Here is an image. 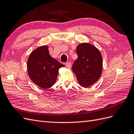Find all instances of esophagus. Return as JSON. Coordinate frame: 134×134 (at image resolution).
<instances>
[{
  "instance_id": "1",
  "label": "esophagus",
  "mask_w": 134,
  "mask_h": 134,
  "mask_svg": "<svg viewBox=\"0 0 134 134\" xmlns=\"http://www.w3.org/2000/svg\"><path fill=\"white\" fill-rule=\"evenodd\" d=\"M66 66L68 68H70L71 66V63L70 62H68L67 63H66Z\"/></svg>"
}]
</instances>
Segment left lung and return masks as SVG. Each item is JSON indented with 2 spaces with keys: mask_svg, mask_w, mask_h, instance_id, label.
<instances>
[{
  "mask_svg": "<svg viewBox=\"0 0 134 134\" xmlns=\"http://www.w3.org/2000/svg\"><path fill=\"white\" fill-rule=\"evenodd\" d=\"M78 58L72 66L81 86L88 87L95 83L102 74V58L100 52L89 43H81L76 47Z\"/></svg>",
  "mask_w": 134,
  "mask_h": 134,
  "instance_id": "1",
  "label": "left lung"
}]
</instances>
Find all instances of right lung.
I'll list each match as a JSON object with an SVG mask.
<instances>
[{"instance_id":"add662e5","label":"right lung","mask_w":134,"mask_h":134,"mask_svg":"<svg viewBox=\"0 0 134 134\" xmlns=\"http://www.w3.org/2000/svg\"><path fill=\"white\" fill-rule=\"evenodd\" d=\"M64 65L51 57L48 47L43 46L34 50L27 61L30 78L40 87L46 89L53 86L59 69Z\"/></svg>"}]
</instances>
